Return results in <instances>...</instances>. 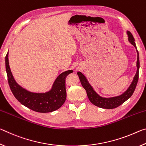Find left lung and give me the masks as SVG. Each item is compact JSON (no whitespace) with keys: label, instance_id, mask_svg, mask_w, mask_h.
Returning a JSON list of instances; mask_svg holds the SVG:
<instances>
[{"label":"left lung","instance_id":"8db88e82","mask_svg":"<svg viewBox=\"0 0 146 146\" xmlns=\"http://www.w3.org/2000/svg\"><path fill=\"white\" fill-rule=\"evenodd\" d=\"M126 33L128 36V41L135 47L137 51V72H136L134 78L133 79L132 82L131 83L129 88L127 89L126 91H125L122 94L116 96V97H102L100 96L94 90L92 86L89 83L88 79L86 78V76L83 74L78 71L77 75L80 78V82L82 84L83 88L85 89L87 93L88 97L90 102L96 106L98 108H103V109H114L118 107L121 104L125 102L127 100L131 97L133 93H134V91L137 86L138 80V73H139V68H140V62H139V55L137 49V46L135 42V39L133 38L132 34L129 31H126Z\"/></svg>","mask_w":146,"mask_h":146}]
</instances>
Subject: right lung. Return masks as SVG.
I'll return each mask as SVG.
<instances>
[{
    "instance_id": "add662e5",
    "label": "right lung",
    "mask_w": 146,
    "mask_h": 146,
    "mask_svg": "<svg viewBox=\"0 0 146 146\" xmlns=\"http://www.w3.org/2000/svg\"><path fill=\"white\" fill-rule=\"evenodd\" d=\"M6 70L11 90L19 102L30 110L38 113L52 112L60 108L66 99V78L73 70L60 74L52 85L51 90L45 93H35L26 90L15 80L9 65L8 52L5 58Z\"/></svg>"
}]
</instances>
